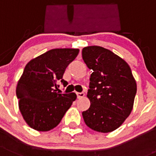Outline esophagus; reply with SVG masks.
<instances>
[{"mask_svg": "<svg viewBox=\"0 0 156 156\" xmlns=\"http://www.w3.org/2000/svg\"><path fill=\"white\" fill-rule=\"evenodd\" d=\"M76 94H77V97H78V98H82L85 96V94L83 93V92H77Z\"/></svg>", "mask_w": 156, "mask_h": 156, "instance_id": "1", "label": "esophagus"}]
</instances>
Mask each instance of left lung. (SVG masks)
Here are the masks:
<instances>
[{"label": "left lung", "instance_id": "8db88e82", "mask_svg": "<svg viewBox=\"0 0 156 156\" xmlns=\"http://www.w3.org/2000/svg\"><path fill=\"white\" fill-rule=\"evenodd\" d=\"M82 55L87 67L93 69L87 92L90 107L82 112L84 122L94 131L111 132L132 111L136 82L128 64L109 49L87 46Z\"/></svg>", "mask_w": 156, "mask_h": 156}]
</instances>
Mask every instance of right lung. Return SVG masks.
Returning a JSON list of instances; mask_svg holds the SVG:
<instances>
[{"instance_id": "add662e5", "label": "right lung", "mask_w": 156, "mask_h": 156, "mask_svg": "<svg viewBox=\"0 0 156 156\" xmlns=\"http://www.w3.org/2000/svg\"><path fill=\"white\" fill-rule=\"evenodd\" d=\"M79 53L78 49H53L27 63L16 86L19 109L26 123L38 131H48L61 122L77 98L75 93L56 92L66 67Z\"/></svg>"}]
</instances>
